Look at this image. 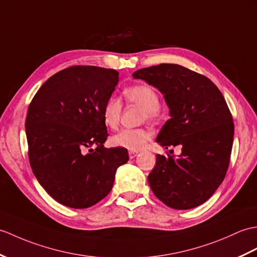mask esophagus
Segmentation results:
<instances>
[{"instance_id":"1","label":"esophagus","mask_w":257,"mask_h":257,"mask_svg":"<svg viewBox=\"0 0 257 257\" xmlns=\"http://www.w3.org/2000/svg\"><path fill=\"white\" fill-rule=\"evenodd\" d=\"M137 156H138V152H137V151H129V158L130 159H134Z\"/></svg>"}]
</instances>
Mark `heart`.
<instances>
[{"label": "heart", "instance_id": "obj_1", "mask_svg": "<svg viewBox=\"0 0 257 257\" xmlns=\"http://www.w3.org/2000/svg\"><path fill=\"white\" fill-rule=\"evenodd\" d=\"M124 97L133 104L145 109L143 118L149 120H157L160 118V96L152 86L148 84H137L129 86L123 91ZM122 105L117 97L107 98L101 108V118L106 127L114 129L120 120ZM150 131L143 128H124L110 137L111 146L127 149L130 151H139L146 147L150 140Z\"/></svg>", "mask_w": 257, "mask_h": 257}]
</instances>
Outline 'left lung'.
Listing matches in <instances>:
<instances>
[{
  "label": "left lung",
  "mask_w": 257,
  "mask_h": 257,
  "mask_svg": "<svg viewBox=\"0 0 257 257\" xmlns=\"http://www.w3.org/2000/svg\"><path fill=\"white\" fill-rule=\"evenodd\" d=\"M133 76L157 87L170 108L157 142L182 147L177 159L157 156L148 176L153 194L174 209L204 204L224 180L233 143L234 123L223 95L208 77L178 64L153 65Z\"/></svg>",
  "instance_id": "8db88e82"
}]
</instances>
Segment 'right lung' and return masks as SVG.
I'll return each instance as SVG.
<instances>
[{
	"mask_svg": "<svg viewBox=\"0 0 257 257\" xmlns=\"http://www.w3.org/2000/svg\"><path fill=\"white\" fill-rule=\"evenodd\" d=\"M118 82L116 70L74 65L49 77L29 104V163L46 192L64 206L97 204L129 160L126 149L104 147L108 134L101 108ZM93 145L95 151L89 148Z\"/></svg>",
	"mask_w": 257,
	"mask_h": 257,
	"instance_id": "obj_1",
	"label": "right lung"
}]
</instances>
